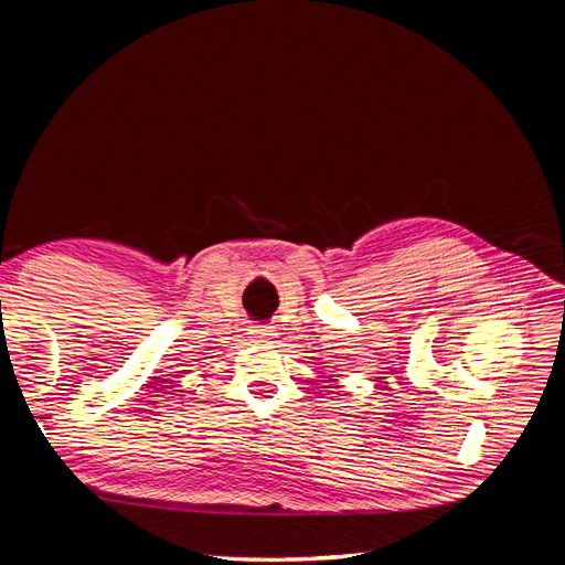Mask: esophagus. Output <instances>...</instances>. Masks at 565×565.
I'll return each mask as SVG.
<instances>
[{"instance_id": "34e87169", "label": "esophagus", "mask_w": 565, "mask_h": 565, "mask_svg": "<svg viewBox=\"0 0 565 565\" xmlns=\"http://www.w3.org/2000/svg\"><path fill=\"white\" fill-rule=\"evenodd\" d=\"M254 334L259 339H270L273 337V328H266V324H259V328L254 330Z\"/></svg>"}]
</instances>
